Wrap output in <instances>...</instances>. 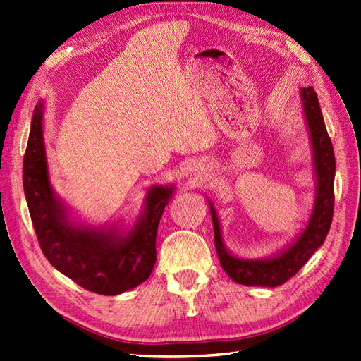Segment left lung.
<instances>
[{"label": "left lung", "mask_w": 361, "mask_h": 361, "mask_svg": "<svg viewBox=\"0 0 361 361\" xmlns=\"http://www.w3.org/2000/svg\"><path fill=\"white\" fill-rule=\"evenodd\" d=\"M302 115L312 145L314 175V205L307 225L283 250L264 259H243L226 248L222 239L219 216L210 200L209 207L214 230V246L222 269L233 281L243 286L276 287L292 278L325 242L334 212L336 159L322 110L313 87H301Z\"/></svg>", "instance_id": "obj_1"}]
</instances>
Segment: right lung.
I'll return each mask as SVG.
<instances>
[{"label": "right lung", "mask_w": 361, "mask_h": 361, "mask_svg": "<svg viewBox=\"0 0 361 361\" xmlns=\"http://www.w3.org/2000/svg\"><path fill=\"white\" fill-rule=\"evenodd\" d=\"M44 111L45 99H40L33 111L23 168L25 200L42 252L59 272L86 290L119 295L135 289L148 280L156 264L157 228L175 188L151 186L131 226L90 225L75 218L51 186Z\"/></svg>", "instance_id": "right-lung-1"}]
</instances>
